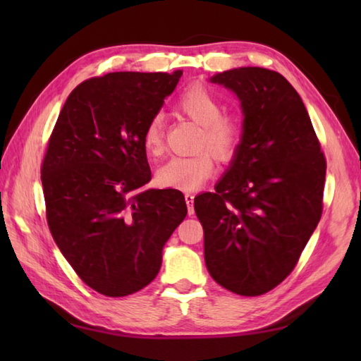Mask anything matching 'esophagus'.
Returning <instances> with one entry per match:
<instances>
[{
	"instance_id": "34e87169",
	"label": "esophagus",
	"mask_w": 361,
	"mask_h": 361,
	"mask_svg": "<svg viewBox=\"0 0 361 361\" xmlns=\"http://www.w3.org/2000/svg\"><path fill=\"white\" fill-rule=\"evenodd\" d=\"M185 200H186V204H188L189 216H192V214H194V195L192 194H186L185 195Z\"/></svg>"
}]
</instances>
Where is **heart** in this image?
<instances>
[{
  "label": "heart",
  "mask_w": 361,
  "mask_h": 361,
  "mask_svg": "<svg viewBox=\"0 0 361 361\" xmlns=\"http://www.w3.org/2000/svg\"><path fill=\"white\" fill-rule=\"evenodd\" d=\"M176 109L185 116L202 126L197 149H206L192 157H173L157 172L159 186L178 190L202 188L216 172L214 155L220 161H229L242 141V126L231 113H221L220 99L209 88L192 85L183 91L176 101ZM144 150L150 157H158L164 149V118L155 114L145 126L142 135ZM213 152L211 154L209 150Z\"/></svg>",
  "instance_id": "1"
}]
</instances>
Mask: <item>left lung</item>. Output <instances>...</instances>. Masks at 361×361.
<instances>
[{
	"instance_id": "8db88e82",
	"label": "left lung",
	"mask_w": 361,
	"mask_h": 361,
	"mask_svg": "<svg viewBox=\"0 0 361 361\" xmlns=\"http://www.w3.org/2000/svg\"><path fill=\"white\" fill-rule=\"evenodd\" d=\"M214 83L234 91L243 135L231 166L194 200L212 279L242 296L273 290L296 267L323 214L326 158L302 99L265 68H235Z\"/></svg>"
}]
</instances>
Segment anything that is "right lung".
<instances>
[{
	"instance_id": "add662e5",
	"label": "right lung",
	"mask_w": 361,
	"mask_h": 361,
	"mask_svg": "<svg viewBox=\"0 0 361 361\" xmlns=\"http://www.w3.org/2000/svg\"><path fill=\"white\" fill-rule=\"evenodd\" d=\"M183 71L110 73L75 87L42 163L46 220L73 270L97 293L121 298L155 279L163 247L185 220V195L145 189L149 121Z\"/></svg>"
}]
</instances>
